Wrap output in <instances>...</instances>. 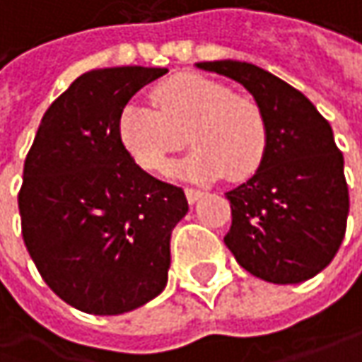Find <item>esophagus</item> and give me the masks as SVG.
<instances>
[{"label":"esophagus","mask_w":362,"mask_h":362,"mask_svg":"<svg viewBox=\"0 0 362 362\" xmlns=\"http://www.w3.org/2000/svg\"><path fill=\"white\" fill-rule=\"evenodd\" d=\"M184 192H186V199H188V202H190V204H192V202L199 201L202 194H204L202 190H197V188H186Z\"/></svg>","instance_id":"obj_1"}]
</instances>
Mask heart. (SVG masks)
Returning a JSON list of instances; mask_svg holds the SVG:
<instances>
[{
    "instance_id": "heart-1",
    "label": "heart",
    "mask_w": 362,
    "mask_h": 362,
    "mask_svg": "<svg viewBox=\"0 0 362 362\" xmlns=\"http://www.w3.org/2000/svg\"><path fill=\"white\" fill-rule=\"evenodd\" d=\"M158 108L131 102L120 110L118 139L147 172H168L172 156L188 143L194 151L180 165L188 180L252 176L264 160L268 129L260 106L204 75L180 74L158 83Z\"/></svg>"
}]
</instances>
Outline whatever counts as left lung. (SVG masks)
<instances>
[{"instance_id": "obj_1", "label": "left lung", "mask_w": 362, "mask_h": 362, "mask_svg": "<svg viewBox=\"0 0 362 362\" xmlns=\"http://www.w3.org/2000/svg\"><path fill=\"white\" fill-rule=\"evenodd\" d=\"M197 67L240 81L268 129L258 172L225 194L231 204L225 245L262 281H308L336 256L351 204L344 158L329 122L299 90L252 63L225 59Z\"/></svg>"}]
</instances>
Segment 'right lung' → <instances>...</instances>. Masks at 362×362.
<instances>
[{
  "mask_svg": "<svg viewBox=\"0 0 362 362\" xmlns=\"http://www.w3.org/2000/svg\"><path fill=\"white\" fill-rule=\"evenodd\" d=\"M161 67L79 75L45 112L18 192L22 238L45 283L71 308L117 315L168 283L184 190L141 170L118 139L127 102Z\"/></svg>",
  "mask_w": 362,
  "mask_h": 362,
  "instance_id": "add662e5",
  "label": "right lung"
}]
</instances>
